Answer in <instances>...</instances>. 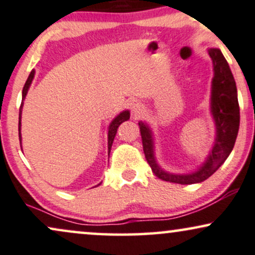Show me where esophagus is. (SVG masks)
Returning <instances> with one entry per match:
<instances>
[{"label":"esophagus","instance_id":"obj_1","mask_svg":"<svg viewBox=\"0 0 255 255\" xmlns=\"http://www.w3.org/2000/svg\"><path fill=\"white\" fill-rule=\"evenodd\" d=\"M144 112H145V108H144L142 103H133L132 105H131V115H132L134 118L142 117Z\"/></svg>","mask_w":255,"mask_h":255}]
</instances>
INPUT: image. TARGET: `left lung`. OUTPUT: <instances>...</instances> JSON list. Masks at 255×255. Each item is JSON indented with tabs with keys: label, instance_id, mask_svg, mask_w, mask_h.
I'll list each match as a JSON object with an SVG mask.
<instances>
[{
	"label": "left lung",
	"instance_id": "left-lung-1",
	"mask_svg": "<svg viewBox=\"0 0 255 255\" xmlns=\"http://www.w3.org/2000/svg\"><path fill=\"white\" fill-rule=\"evenodd\" d=\"M208 54L214 71L210 91V113L215 124V138L214 145L202 164L187 174H174L164 170L157 163L151 128L145 122H138L146 161L153 174L163 181L177 184L201 183L224 164L234 147L240 125L237 85L222 52L219 48H208Z\"/></svg>",
	"mask_w": 255,
	"mask_h": 255
}]
</instances>
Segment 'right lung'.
I'll list each match as a JSON object with an SVG mask.
<instances>
[{
	"label": "right lung",
	"instance_id": "right-lung-1",
	"mask_svg": "<svg viewBox=\"0 0 255 255\" xmlns=\"http://www.w3.org/2000/svg\"><path fill=\"white\" fill-rule=\"evenodd\" d=\"M34 75H35V71H31L29 77L24 84L23 90H22V102H21V106H20V113H18V138H20V144H21V149H22V137H21V116H22V108H23V102L26 99V96L28 93V90H29L31 81L34 79ZM130 119V111L128 110H125L119 113L117 117L113 118V121L110 123L109 125V131H108V150H109V156H110V151H111V146L113 144V140H115L116 133H117V130L119 128V125L122 124L123 122H127ZM100 185V183L98 184Z\"/></svg>",
	"mask_w": 255,
	"mask_h": 255
}]
</instances>
